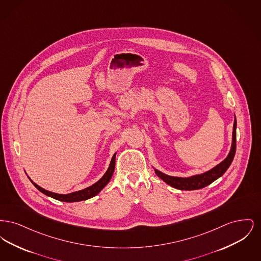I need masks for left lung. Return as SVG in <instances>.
I'll use <instances>...</instances> for the list:
<instances>
[{"label": "left lung", "instance_id": "1", "mask_svg": "<svg viewBox=\"0 0 261 261\" xmlns=\"http://www.w3.org/2000/svg\"><path fill=\"white\" fill-rule=\"evenodd\" d=\"M236 128L237 120L236 116H235L234 125H233V136H232L231 149L223 162L217 164L211 170H208L204 173L197 174V175L186 177V178L169 176V175L162 173L155 168H154V172L166 184L173 187L175 189H178V190L192 191V190H198V189H201V188H204V187L210 185L226 172V170L229 168V166L231 165V163L234 160V156L236 153Z\"/></svg>", "mask_w": 261, "mask_h": 261}]
</instances>
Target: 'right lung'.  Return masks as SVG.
I'll list each match as a JSON object with an SVG mask.
<instances>
[{
  "mask_svg": "<svg viewBox=\"0 0 261 261\" xmlns=\"http://www.w3.org/2000/svg\"><path fill=\"white\" fill-rule=\"evenodd\" d=\"M115 155L116 152L113 154L112 161L110 163V166L107 170V172L103 174V176L99 179L98 182H96L95 184H93L92 186L88 187L86 189H83L81 191H77V192H73L70 194H66V195H62V194H57V193H53L50 191H47L40 186H38L37 184H35L34 182L33 185L37 188L38 190L45 194L46 196L50 197L53 199H58L61 201H66V202H74V201H80V200H86L88 199H91L93 197H95L96 195H98L99 192L109 184V182L112 179V174L114 172V167H115ZM30 179V178H29Z\"/></svg>",
  "mask_w": 261,
  "mask_h": 261,
  "instance_id": "right-lung-1",
  "label": "right lung"
}]
</instances>
